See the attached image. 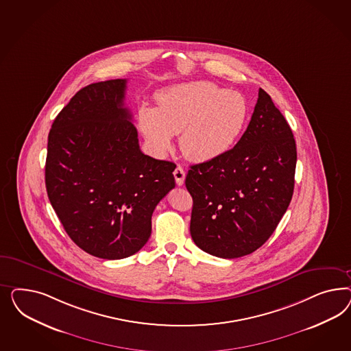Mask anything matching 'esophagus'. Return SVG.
I'll use <instances>...</instances> for the list:
<instances>
[{
    "label": "esophagus",
    "instance_id": "esophagus-1",
    "mask_svg": "<svg viewBox=\"0 0 351 351\" xmlns=\"http://www.w3.org/2000/svg\"><path fill=\"white\" fill-rule=\"evenodd\" d=\"M173 176H175V181H176V184L181 186L182 184H184V180H185V171L180 166H178L175 171H173Z\"/></svg>",
    "mask_w": 351,
    "mask_h": 351
}]
</instances>
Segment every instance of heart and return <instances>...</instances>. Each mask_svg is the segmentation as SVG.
Listing matches in <instances>:
<instances>
[{
    "label": "heart",
    "mask_w": 351,
    "mask_h": 351,
    "mask_svg": "<svg viewBox=\"0 0 351 351\" xmlns=\"http://www.w3.org/2000/svg\"><path fill=\"white\" fill-rule=\"evenodd\" d=\"M250 106L245 96L213 82L171 86L157 95V108L141 106L138 126L156 156L170 150L180 134L182 154L194 162L220 158L245 132Z\"/></svg>",
    "instance_id": "obj_1"
}]
</instances>
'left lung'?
I'll return each instance as SVG.
<instances>
[{
    "label": "left lung",
    "instance_id": "obj_1",
    "mask_svg": "<svg viewBox=\"0 0 351 351\" xmlns=\"http://www.w3.org/2000/svg\"><path fill=\"white\" fill-rule=\"evenodd\" d=\"M292 130L263 88L250 125L232 150L191 166V234L221 258L250 255L265 243L287 211L296 170Z\"/></svg>",
    "mask_w": 351,
    "mask_h": 351
}]
</instances>
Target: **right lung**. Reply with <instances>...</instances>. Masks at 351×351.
<instances>
[{"label":"right lung","mask_w":351,"mask_h":351,"mask_svg":"<svg viewBox=\"0 0 351 351\" xmlns=\"http://www.w3.org/2000/svg\"><path fill=\"white\" fill-rule=\"evenodd\" d=\"M126 80L81 88L53 119L45 182L66 234L90 255L119 260L148 242L156 206L175 188L176 165L138 147Z\"/></svg>","instance_id":"add662e5"}]
</instances>
